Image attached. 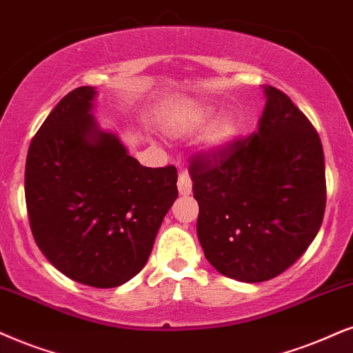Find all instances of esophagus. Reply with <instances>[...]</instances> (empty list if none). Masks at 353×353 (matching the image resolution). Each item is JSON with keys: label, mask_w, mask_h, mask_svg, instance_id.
<instances>
[{"label": "esophagus", "mask_w": 353, "mask_h": 353, "mask_svg": "<svg viewBox=\"0 0 353 353\" xmlns=\"http://www.w3.org/2000/svg\"><path fill=\"white\" fill-rule=\"evenodd\" d=\"M177 189H179L181 195H189L192 192V179L187 171L179 172V179H177Z\"/></svg>", "instance_id": "1"}]
</instances>
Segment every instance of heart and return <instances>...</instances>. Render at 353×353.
Returning <instances> with one entry per match:
<instances>
[{
    "label": "heart",
    "instance_id": "obj_1",
    "mask_svg": "<svg viewBox=\"0 0 353 353\" xmlns=\"http://www.w3.org/2000/svg\"><path fill=\"white\" fill-rule=\"evenodd\" d=\"M238 135V123L233 119H221L210 128L205 135V145L208 148H223Z\"/></svg>",
    "mask_w": 353,
    "mask_h": 353
}]
</instances>
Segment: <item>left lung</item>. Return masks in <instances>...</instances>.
<instances>
[{"label":"left lung","mask_w":353,"mask_h":353,"mask_svg":"<svg viewBox=\"0 0 353 353\" xmlns=\"http://www.w3.org/2000/svg\"><path fill=\"white\" fill-rule=\"evenodd\" d=\"M259 130L190 158L205 257L239 282H265L300 259L323 225L324 153L305 114L265 88Z\"/></svg>","instance_id":"obj_1"}]
</instances>
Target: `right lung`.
<instances>
[{
  "label": "right lung",
  "instance_id": "1",
  "mask_svg": "<svg viewBox=\"0 0 353 353\" xmlns=\"http://www.w3.org/2000/svg\"><path fill=\"white\" fill-rule=\"evenodd\" d=\"M96 91L73 89L30 141L26 205L40 251L68 279L119 287L148 261L177 199V169L141 166L91 115Z\"/></svg>",
  "mask_w": 353,
  "mask_h": 353
}]
</instances>
